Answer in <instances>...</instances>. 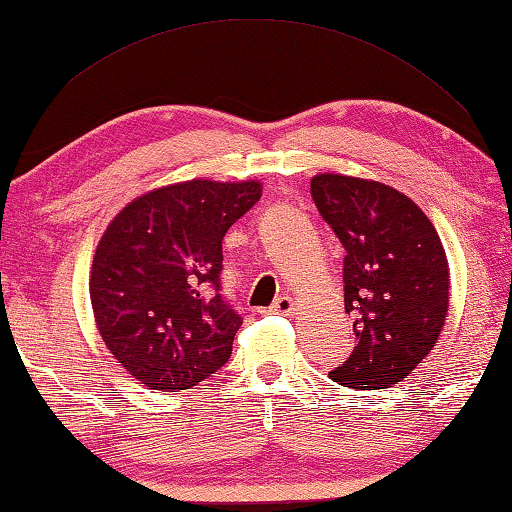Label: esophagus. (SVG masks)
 Here are the masks:
<instances>
[{
	"label": "esophagus",
	"instance_id": "esophagus-1",
	"mask_svg": "<svg viewBox=\"0 0 512 512\" xmlns=\"http://www.w3.org/2000/svg\"><path fill=\"white\" fill-rule=\"evenodd\" d=\"M273 313H282V315H293L295 313V300L291 295H282L277 297L275 304L271 306Z\"/></svg>",
	"mask_w": 512,
	"mask_h": 512
}]
</instances>
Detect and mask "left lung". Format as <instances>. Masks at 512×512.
<instances>
[{
  "label": "left lung",
  "instance_id": "1",
  "mask_svg": "<svg viewBox=\"0 0 512 512\" xmlns=\"http://www.w3.org/2000/svg\"><path fill=\"white\" fill-rule=\"evenodd\" d=\"M311 197L345 246V311L356 349L331 380L398 385L432 351L448 318L450 268L439 232L403 192L345 174H315Z\"/></svg>",
  "mask_w": 512,
  "mask_h": 512
}]
</instances>
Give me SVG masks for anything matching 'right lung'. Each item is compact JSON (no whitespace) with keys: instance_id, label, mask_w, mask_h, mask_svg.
Returning a JSON list of instances; mask_svg holds the SVG:
<instances>
[{"instance_id":"add662e5","label":"right lung","mask_w":512,"mask_h":512,"mask_svg":"<svg viewBox=\"0 0 512 512\" xmlns=\"http://www.w3.org/2000/svg\"><path fill=\"white\" fill-rule=\"evenodd\" d=\"M259 197V181L192 179L145 192L111 219L91 264V309L141 385L190 389L226 365L241 318L219 293L221 241Z\"/></svg>"}]
</instances>
